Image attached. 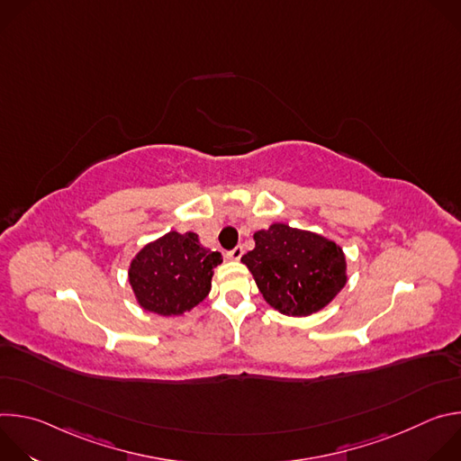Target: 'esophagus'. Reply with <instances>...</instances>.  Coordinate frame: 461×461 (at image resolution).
Wrapping results in <instances>:
<instances>
[{"mask_svg":"<svg viewBox=\"0 0 461 461\" xmlns=\"http://www.w3.org/2000/svg\"><path fill=\"white\" fill-rule=\"evenodd\" d=\"M242 253H244L242 246H235L233 249H230V251H228V257H230V258H233V260H239V258L242 257Z\"/></svg>","mask_w":461,"mask_h":461,"instance_id":"esophagus-1","label":"esophagus"}]
</instances>
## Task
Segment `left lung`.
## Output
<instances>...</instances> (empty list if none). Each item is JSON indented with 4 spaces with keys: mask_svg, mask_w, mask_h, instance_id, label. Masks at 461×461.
Listing matches in <instances>:
<instances>
[{
    "mask_svg": "<svg viewBox=\"0 0 461 461\" xmlns=\"http://www.w3.org/2000/svg\"><path fill=\"white\" fill-rule=\"evenodd\" d=\"M242 255L258 292L281 313L303 317L319 312L347 285L343 249L317 233L272 224L253 235Z\"/></svg>",
    "mask_w": 461,
    "mask_h": 461,
    "instance_id": "left-lung-1",
    "label": "left lung"
}]
</instances>
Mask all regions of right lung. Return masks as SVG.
Segmentation results:
<instances>
[{
    "instance_id": "add662e5",
    "label": "right lung",
    "mask_w": 461,
    "mask_h": 461,
    "mask_svg": "<svg viewBox=\"0 0 461 461\" xmlns=\"http://www.w3.org/2000/svg\"><path fill=\"white\" fill-rule=\"evenodd\" d=\"M221 262L222 255L204 248L196 233L169 231L131 260L129 283L144 310L180 315L206 299Z\"/></svg>"
}]
</instances>
